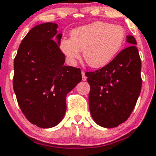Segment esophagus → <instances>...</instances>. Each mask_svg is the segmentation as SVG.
I'll return each instance as SVG.
<instances>
[{"mask_svg": "<svg viewBox=\"0 0 156 156\" xmlns=\"http://www.w3.org/2000/svg\"><path fill=\"white\" fill-rule=\"evenodd\" d=\"M82 80H83V81H86L87 77L86 76V74H85V72H84V71H82Z\"/></svg>", "mask_w": 156, "mask_h": 156, "instance_id": "1", "label": "esophagus"}]
</instances>
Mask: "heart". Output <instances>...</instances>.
Instances as JSON below:
<instances>
[{"instance_id": "1", "label": "heart", "mask_w": 156, "mask_h": 156, "mask_svg": "<svg viewBox=\"0 0 156 156\" xmlns=\"http://www.w3.org/2000/svg\"><path fill=\"white\" fill-rule=\"evenodd\" d=\"M126 37L125 29L106 22L75 28L70 32V39L63 38L59 48L71 64L83 57L93 68H100L110 63L122 48Z\"/></svg>"}]
</instances>
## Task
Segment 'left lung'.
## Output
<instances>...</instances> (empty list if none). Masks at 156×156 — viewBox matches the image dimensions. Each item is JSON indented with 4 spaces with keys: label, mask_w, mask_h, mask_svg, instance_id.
Listing matches in <instances>:
<instances>
[{
    "label": "left lung",
    "mask_w": 156,
    "mask_h": 156,
    "mask_svg": "<svg viewBox=\"0 0 156 156\" xmlns=\"http://www.w3.org/2000/svg\"><path fill=\"white\" fill-rule=\"evenodd\" d=\"M130 44L102 68L86 72L90 86L89 111L95 122L114 128L127 120L141 90V60L136 41L126 36Z\"/></svg>",
    "instance_id": "1"
}]
</instances>
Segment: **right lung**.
I'll return each instance as SVG.
<instances>
[{"mask_svg": "<svg viewBox=\"0 0 156 156\" xmlns=\"http://www.w3.org/2000/svg\"><path fill=\"white\" fill-rule=\"evenodd\" d=\"M57 28L53 23L32 28L14 59L13 89L19 106L28 121L41 128L61 122L67 93L82 79L81 69L64 65Z\"/></svg>", "mask_w": 156, "mask_h": 156, "instance_id": "obj_1", "label": "right lung"}]
</instances>
